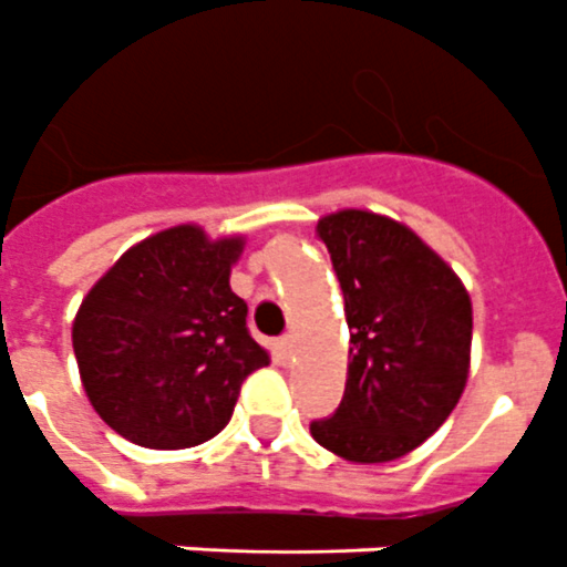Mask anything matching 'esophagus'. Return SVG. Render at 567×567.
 Here are the masks:
<instances>
[{
    "mask_svg": "<svg viewBox=\"0 0 567 567\" xmlns=\"http://www.w3.org/2000/svg\"><path fill=\"white\" fill-rule=\"evenodd\" d=\"M292 342H296V339L289 337V333H287V337H280L278 342H275V351H278L280 362H287L289 357H292Z\"/></svg>",
    "mask_w": 567,
    "mask_h": 567,
    "instance_id": "esophagus-1",
    "label": "esophagus"
}]
</instances>
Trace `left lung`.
I'll return each mask as SVG.
<instances>
[{"label":"left lung","instance_id":"1","mask_svg":"<svg viewBox=\"0 0 567 567\" xmlns=\"http://www.w3.org/2000/svg\"><path fill=\"white\" fill-rule=\"evenodd\" d=\"M346 296V395L312 439L351 463H386L433 436L468 378L471 298L410 228L365 210L316 225Z\"/></svg>","mask_w":567,"mask_h":567}]
</instances>
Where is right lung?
Wrapping results in <instances>:
<instances>
[{"label": "right lung", "instance_id": "add662e5", "mask_svg": "<svg viewBox=\"0 0 567 567\" xmlns=\"http://www.w3.org/2000/svg\"><path fill=\"white\" fill-rule=\"evenodd\" d=\"M243 239L196 225L161 230L116 260L72 324L81 383L107 427L134 445L193 447L230 421L239 386L269 354L230 292Z\"/></svg>", "mask_w": 567, "mask_h": 567}]
</instances>
